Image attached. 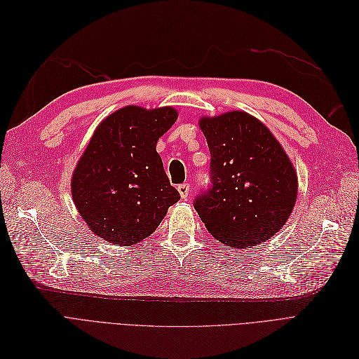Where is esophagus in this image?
<instances>
[{
  "label": "esophagus",
  "mask_w": 359,
  "mask_h": 359,
  "mask_svg": "<svg viewBox=\"0 0 359 359\" xmlns=\"http://www.w3.org/2000/svg\"><path fill=\"white\" fill-rule=\"evenodd\" d=\"M178 193L181 196V198H187L190 194V184H181L178 185Z\"/></svg>",
  "instance_id": "1"
}]
</instances>
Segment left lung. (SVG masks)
Listing matches in <instances>:
<instances>
[{
	"label": "left lung",
	"instance_id": "obj_1",
	"mask_svg": "<svg viewBox=\"0 0 359 359\" xmlns=\"http://www.w3.org/2000/svg\"><path fill=\"white\" fill-rule=\"evenodd\" d=\"M210 150V185L194 200L203 224L217 241L251 248L282 229L297 201L291 159L257 118L243 111L203 116Z\"/></svg>",
	"mask_w": 359,
	"mask_h": 359
}]
</instances>
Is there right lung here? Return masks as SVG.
Wrapping results in <instances>:
<instances>
[{
    "label": "right lung",
    "mask_w": 359,
    "mask_h": 359,
    "mask_svg": "<svg viewBox=\"0 0 359 359\" xmlns=\"http://www.w3.org/2000/svg\"><path fill=\"white\" fill-rule=\"evenodd\" d=\"M177 118L170 107L130 105L97 126L72 180L76 208L97 236L115 245L137 244L180 200L156 151Z\"/></svg>",
    "instance_id": "add662e5"
}]
</instances>
